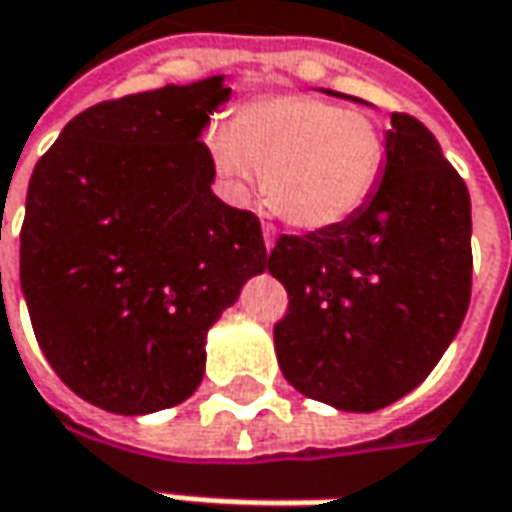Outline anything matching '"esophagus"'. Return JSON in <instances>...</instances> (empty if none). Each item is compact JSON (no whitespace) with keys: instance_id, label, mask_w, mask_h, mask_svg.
Listing matches in <instances>:
<instances>
[{"instance_id":"34e87169","label":"esophagus","mask_w":512,"mask_h":512,"mask_svg":"<svg viewBox=\"0 0 512 512\" xmlns=\"http://www.w3.org/2000/svg\"><path fill=\"white\" fill-rule=\"evenodd\" d=\"M274 238H277V235H274L272 223H263V243H266V252H272L274 249Z\"/></svg>"}]
</instances>
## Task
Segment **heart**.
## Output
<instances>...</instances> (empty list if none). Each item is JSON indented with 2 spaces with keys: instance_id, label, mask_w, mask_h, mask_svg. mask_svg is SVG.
<instances>
[{
  "instance_id": "heart-1",
  "label": "heart",
  "mask_w": 512,
  "mask_h": 512,
  "mask_svg": "<svg viewBox=\"0 0 512 512\" xmlns=\"http://www.w3.org/2000/svg\"><path fill=\"white\" fill-rule=\"evenodd\" d=\"M206 147L235 198L252 195L260 172L269 209L306 232L351 221L377 192L388 150L374 115L303 93L246 101Z\"/></svg>"
}]
</instances>
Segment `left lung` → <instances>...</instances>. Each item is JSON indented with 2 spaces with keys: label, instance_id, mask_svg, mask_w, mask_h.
Returning a JSON list of instances; mask_svg holds the SVG:
<instances>
[{
  "label": "left lung",
  "instance_id": "left-lung-1",
  "mask_svg": "<svg viewBox=\"0 0 512 512\" xmlns=\"http://www.w3.org/2000/svg\"><path fill=\"white\" fill-rule=\"evenodd\" d=\"M385 147L377 192L351 221L280 235L266 263L289 294L274 326L283 377L357 414L411 394L470 303L465 181L414 115L391 113Z\"/></svg>",
  "mask_w": 512,
  "mask_h": 512
}]
</instances>
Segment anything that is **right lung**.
<instances>
[{
    "label": "right lung",
    "instance_id": "right-lung-1",
    "mask_svg": "<svg viewBox=\"0 0 512 512\" xmlns=\"http://www.w3.org/2000/svg\"><path fill=\"white\" fill-rule=\"evenodd\" d=\"M223 76L101 101L30 175L19 277L39 348L110 414L172 408L201 385L206 331L266 269L260 221L212 192L201 141Z\"/></svg>",
    "mask_w": 512,
    "mask_h": 512
}]
</instances>
